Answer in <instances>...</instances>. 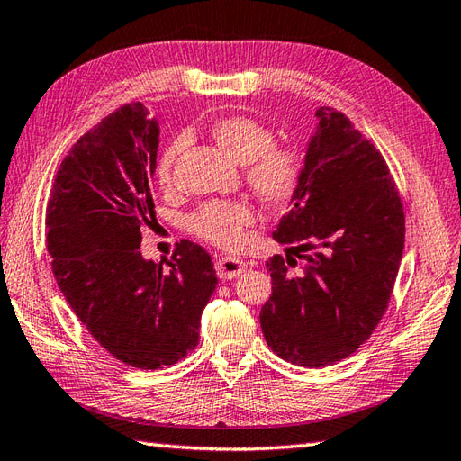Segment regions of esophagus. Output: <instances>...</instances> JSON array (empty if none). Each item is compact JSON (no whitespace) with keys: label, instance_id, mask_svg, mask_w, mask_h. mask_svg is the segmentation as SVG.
<instances>
[{"label":"esophagus","instance_id":"esophagus-1","mask_svg":"<svg viewBox=\"0 0 461 461\" xmlns=\"http://www.w3.org/2000/svg\"><path fill=\"white\" fill-rule=\"evenodd\" d=\"M245 261L238 259V257H221L216 261V273L220 279H235L245 271Z\"/></svg>","mask_w":461,"mask_h":461}]
</instances>
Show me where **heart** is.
Returning a JSON list of instances; mask_svg holds the SVG:
<instances>
[{"label":"heart","instance_id":"obj_1","mask_svg":"<svg viewBox=\"0 0 461 461\" xmlns=\"http://www.w3.org/2000/svg\"><path fill=\"white\" fill-rule=\"evenodd\" d=\"M210 135L223 153L245 165V180L265 204L285 206L296 198L304 180V157L294 145L275 143L269 125L249 115H228L212 123ZM185 145V137H175L160 157L158 182L163 186L173 182ZM255 220L257 212L248 200H208L190 213L188 228L200 240L235 249Z\"/></svg>","mask_w":461,"mask_h":461}]
</instances>
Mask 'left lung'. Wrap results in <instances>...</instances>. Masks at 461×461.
Returning a JSON list of instances; mask_svg holds the SVG:
<instances>
[{
	"label": "left lung",
	"instance_id": "1",
	"mask_svg": "<svg viewBox=\"0 0 461 461\" xmlns=\"http://www.w3.org/2000/svg\"><path fill=\"white\" fill-rule=\"evenodd\" d=\"M316 117L303 186L273 231L291 248L267 261L273 293L259 314L267 346L308 369L366 344L404 249L402 202L383 155L341 112L320 108Z\"/></svg>",
	"mask_w": 461,
	"mask_h": 461
}]
</instances>
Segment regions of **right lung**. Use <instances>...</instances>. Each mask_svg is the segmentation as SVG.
<instances>
[{
	"label": "right lung",
	"instance_id": "obj_1",
	"mask_svg": "<svg viewBox=\"0 0 461 461\" xmlns=\"http://www.w3.org/2000/svg\"><path fill=\"white\" fill-rule=\"evenodd\" d=\"M158 123L141 102L86 131L59 167L47 204V251L60 293L98 344L137 369H163L198 346L216 291L210 253L182 240L168 271L145 261Z\"/></svg>",
	"mask_w": 461,
	"mask_h": 461
}]
</instances>
